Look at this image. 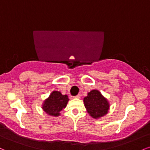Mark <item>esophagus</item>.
<instances>
[{
	"label": "esophagus",
	"instance_id": "esophagus-1",
	"mask_svg": "<svg viewBox=\"0 0 150 150\" xmlns=\"http://www.w3.org/2000/svg\"><path fill=\"white\" fill-rule=\"evenodd\" d=\"M80 96H81L80 94H77V96H74V98H80Z\"/></svg>",
	"mask_w": 150,
	"mask_h": 150
}]
</instances>
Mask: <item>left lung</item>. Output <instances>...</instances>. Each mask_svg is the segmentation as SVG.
<instances>
[{
  "mask_svg": "<svg viewBox=\"0 0 150 150\" xmlns=\"http://www.w3.org/2000/svg\"><path fill=\"white\" fill-rule=\"evenodd\" d=\"M84 107L87 112L93 119H99L108 114L110 109V103L98 90H91L84 97Z\"/></svg>",
  "mask_w": 150,
  "mask_h": 150,
  "instance_id": "8db88e82",
  "label": "left lung"
}]
</instances>
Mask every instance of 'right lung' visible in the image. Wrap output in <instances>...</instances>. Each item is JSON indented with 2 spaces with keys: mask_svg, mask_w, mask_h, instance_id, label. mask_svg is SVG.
<instances>
[{
  "mask_svg": "<svg viewBox=\"0 0 150 150\" xmlns=\"http://www.w3.org/2000/svg\"><path fill=\"white\" fill-rule=\"evenodd\" d=\"M68 98L67 95H63L60 91H53L50 96L43 102L42 108L48 115L58 117L61 112L67 105Z\"/></svg>",
  "mask_w": 150,
  "mask_h": 150,
  "instance_id": "right-lung-1",
  "label": "right lung"
}]
</instances>
